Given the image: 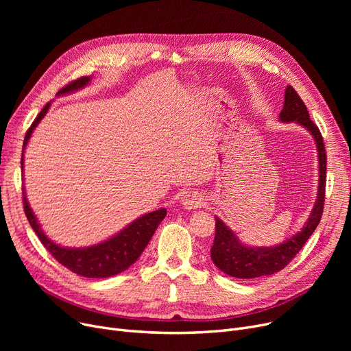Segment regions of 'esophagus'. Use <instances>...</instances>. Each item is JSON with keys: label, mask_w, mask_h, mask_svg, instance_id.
Segmentation results:
<instances>
[{"label": "esophagus", "mask_w": 351, "mask_h": 351, "mask_svg": "<svg viewBox=\"0 0 351 351\" xmlns=\"http://www.w3.org/2000/svg\"><path fill=\"white\" fill-rule=\"evenodd\" d=\"M204 202H205L204 196H202L197 192H188L185 196L182 197V205H183V208L188 209V210L200 208L202 205H204Z\"/></svg>", "instance_id": "obj_1"}]
</instances>
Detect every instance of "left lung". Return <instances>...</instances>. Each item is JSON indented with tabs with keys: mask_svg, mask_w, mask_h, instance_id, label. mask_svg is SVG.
Returning a JSON list of instances; mask_svg holds the SVG:
<instances>
[{
	"mask_svg": "<svg viewBox=\"0 0 351 351\" xmlns=\"http://www.w3.org/2000/svg\"><path fill=\"white\" fill-rule=\"evenodd\" d=\"M282 122H298L304 126L316 141L319 152V191L315 208L302 232L291 236L286 242L273 247H249L239 242L237 236L216 217L215 241L210 249L212 261L216 267L237 279H254L278 273L285 269L306 245L307 239L320 223L324 208L326 192V149L323 136L316 123L310 119L307 108L293 86H287L285 92V105L280 112Z\"/></svg>",
	"mask_w": 351,
	"mask_h": 351,
	"instance_id": "1",
	"label": "left lung"
}]
</instances>
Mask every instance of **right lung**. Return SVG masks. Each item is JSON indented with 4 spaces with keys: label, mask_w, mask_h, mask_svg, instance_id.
<instances>
[{
    "label": "right lung",
    "mask_w": 351,
    "mask_h": 351,
    "mask_svg": "<svg viewBox=\"0 0 351 351\" xmlns=\"http://www.w3.org/2000/svg\"><path fill=\"white\" fill-rule=\"evenodd\" d=\"M89 81H90L89 77H82L72 81L58 92V95L81 89L85 85H88ZM49 105L51 104L48 102L43 108L38 117L35 118L32 125L28 128L25 139H24V146H23L21 168H24V151L28 143V139L31 138V134L35 129V126L41 122V119L48 112ZM23 202H24V212L31 228L34 229L35 234L38 236L45 249L53 256V259H57L64 267L69 269L71 271L90 279L109 278V276H115L126 270L131 265H134L138 261L141 253L143 252V249L147 246V243H149L156 228L166 216V209H159L151 213H146L139 219H136L135 222H132L129 226H126L123 230H121L118 234L108 239V241L102 243L89 246V247L73 249V247H62L57 243H53L51 239L45 236L40 223L36 222V217L32 209L29 208L24 191H23Z\"/></svg>",
    "instance_id": "1"
}]
</instances>
